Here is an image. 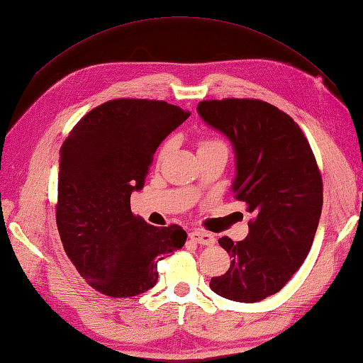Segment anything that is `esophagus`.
<instances>
[{
	"label": "esophagus",
	"mask_w": 363,
	"mask_h": 363,
	"mask_svg": "<svg viewBox=\"0 0 363 363\" xmlns=\"http://www.w3.org/2000/svg\"><path fill=\"white\" fill-rule=\"evenodd\" d=\"M189 238L192 240L196 245H203V246H213L216 242V238L211 233L206 232H200V230H195V232L189 233Z\"/></svg>",
	"instance_id": "obj_1"
}]
</instances>
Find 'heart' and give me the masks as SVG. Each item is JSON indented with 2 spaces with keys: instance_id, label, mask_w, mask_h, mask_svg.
<instances>
[{
  "instance_id": "b5f03b06",
  "label": "heart",
  "mask_w": 363,
  "mask_h": 363,
  "mask_svg": "<svg viewBox=\"0 0 363 363\" xmlns=\"http://www.w3.org/2000/svg\"><path fill=\"white\" fill-rule=\"evenodd\" d=\"M213 146H223V143H220V141H217V140H204V141H201L200 143V149H203V147H213ZM168 147H169V143H167L163 146V149H162V155L167 152L168 150Z\"/></svg>"
}]
</instances>
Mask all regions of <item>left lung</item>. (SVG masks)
<instances>
[{
  "label": "left lung",
  "instance_id": "left-lung-1",
  "mask_svg": "<svg viewBox=\"0 0 363 363\" xmlns=\"http://www.w3.org/2000/svg\"><path fill=\"white\" fill-rule=\"evenodd\" d=\"M196 111L232 143V192L254 214L246 240H219L232 262L209 287L233 301H260L287 284L311 249L322 211L318 163L298 125L273 104L225 98Z\"/></svg>",
  "mask_w": 363,
  "mask_h": 363
}]
</instances>
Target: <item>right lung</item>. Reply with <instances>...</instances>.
<instances>
[{"label":"right lung","instance_id":"add662e5","mask_svg":"<svg viewBox=\"0 0 363 363\" xmlns=\"http://www.w3.org/2000/svg\"><path fill=\"white\" fill-rule=\"evenodd\" d=\"M190 116L154 100H113L77 122L60 149L57 227L65 252L98 292L135 296L157 284V263L181 249L179 225L154 227L131 213L157 147Z\"/></svg>","mask_w":363,"mask_h":363}]
</instances>
